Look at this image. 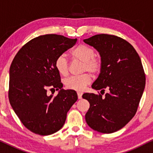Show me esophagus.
Returning <instances> with one entry per match:
<instances>
[{"instance_id": "1", "label": "esophagus", "mask_w": 153, "mask_h": 153, "mask_svg": "<svg viewBox=\"0 0 153 153\" xmlns=\"http://www.w3.org/2000/svg\"><path fill=\"white\" fill-rule=\"evenodd\" d=\"M78 97L79 99H82V92H80V91H78Z\"/></svg>"}]
</instances>
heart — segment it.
I'll use <instances>...</instances> for the list:
<instances>
[{
    "label": "heart",
    "instance_id": "b5f03b06",
    "mask_svg": "<svg viewBox=\"0 0 153 153\" xmlns=\"http://www.w3.org/2000/svg\"><path fill=\"white\" fill-rule=\"evenodd\" d=\"M71 55L75 60L82 63V72H89L96 75L100 73L102 68V60L100 56L95 55V51L92 48L86 45H79L71 51ZM55 67L60 75L66 76L68 74L69 64L64 54L58 56L55 60ZM91 82L88 74L71 76L65 80V86L69 89L82 91L85 87Z\"/></svg>",
    "mask_w": 153,
    "mask_h": 153
}]
</instances>
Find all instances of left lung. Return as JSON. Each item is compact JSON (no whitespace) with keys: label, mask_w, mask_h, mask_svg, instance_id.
Returning a JSON list of instances; mask_svg holds the SVG:
<instances>
[{"label":"left lung","mask_w":153,"mask_h":153,"mask_svg":"<svg viewBox=\"0 0 153 153\" xmlns=\"http://www.w3.org/2000/svg\"><path fill=\"white\" fill-rule=\"evenodd\" d=\"M84 42L94 47L102 60L101 73L91 87L103 92L108 89L105 97L100 94L82 95L90 104L85 120L95 131L113 133L125 127L137 111L146 85L141 61L134 47L118 36L99 34Z\"/></svg>","instance_id":"obj_1"}]
</instances>
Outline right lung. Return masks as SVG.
I'll list each match as a JSON object with an SVG mask.
<instances>
[{"label":"right lung","mask_w":153,"mask_h":153,"mask_svg":"<svg viewBox=\"0 0 153 153\" xmlns=\"http://www.w3.org/2000/svg\"><path fill=\"white\" fill-rule=\"evenodd\" d=\"M77 38L47 34L26 43L10 68L8 97L22 124L30 131L50 135L62 129L66 114L78 100L76 91L64 90L55 60L76 43ZM60 89L49 96L47 89Z\"/></svg>","instance_id":"add662e5"}]
</instances>
